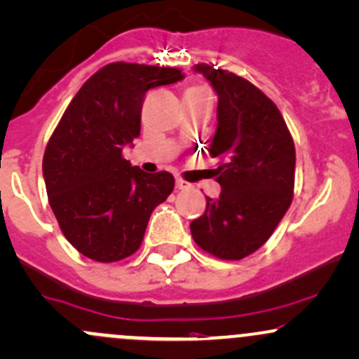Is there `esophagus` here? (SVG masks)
Segmentation results:
<instances>
[{"label":"esophagus","instance_id":"esophagus-1","mask_svg":"<svg viewBox=\"0 0 359 359\" xmlns=\"http://www.w3.org/2000/svg\"><path fill=\"white\" fill-rule=\"evenodd\" d=\"M175 186H177V189H179V191H186V189L191 187V186H189V184L186 182V180H182V179H180V177L175 180Z\"/></svg>","mask_w":359,"mask_h":359}]
</instances>
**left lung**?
Here are the masks:
<instances>
[{"instance_id":"1","label":"left lung","mask_w":359,"mask_h":359,"mask_svg":"<svg viewBox=\"0 0 359 359\" xmlns=\"http://www.w3.org/2000/svg\"><path fill=\"white\" fill-rule=\"evenodd\" d=\"M218 95L210 155L218 160V199L191 223L194 242L219 259L238 261L267 242L288 211L294 187V143L271 98L245 78L198 65Z\"/></svg>"}]
</instances>
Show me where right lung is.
Masks as SVG:
<instances>
[{"instance_id": "1", "label": "right lung", "mask_w": 359, "mask_h": 359, "mask_svg": "<svg viewBox=\"0 0 359 359\" xmlns=\"http://www.w3.org/2000/svg\"><path fill=\"white\" fill-rule=\"evenodd\" d=\"M177 68L112 62L85 81L47 143L42 173L61 231L85 257L116 262L140 249L153 210L175 186L122 158L141 131L149 88L177 83Z\"/></svg>"}]
</instances>
